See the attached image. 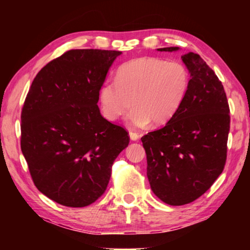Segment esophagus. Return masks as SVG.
<instances>
[{
  "mask_svg": "<svg viewBox=\"0 0 250 250\" xmlns=\"http://www.w3.org/2000/svg\"><path fill=\"white\" fill-rule=\"evenodd\" d=\"M130 139L131 140H133V141H137V140H139V133H137V132H133V131H130Z\"/></svg>",
  "mask_w": 250,
  "mask_h": 250,
  "instance_id": "1",
  "label": "esophagus"
}]
</instances>
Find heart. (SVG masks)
<instances>
[{
    "label": "heart",
    "mask_w": 250,
    "mask_h": 250,
    "mask_svg": "<svg viewBox=\"0 0 250 250\" xmlns=\"http://www.w3.org/2000/svg\"><path fill=\"white\" fill-rule=\"evenodd\" d=\"M188 86V70L181 62L159 57L137 58L120 66L116 82L101 87V108L108 120L117 121L129 112L132 101L131 125L143 128L151 121L163 125L179 112Z\"/></svg>",
    "instance_id": "obj_1"
}]
</instances>
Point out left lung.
Masks as SVG:
<instances>
[{
	"label": "left lung",
	"mask_w": 250,
	"mask_h": 250,
	"mask_svg": "<svg viewBox=\"0 0 250 250\" xmlns=\"http://www.w3.org/2000/svg\"><path fill=\"white\" fill-rule=\"evenodd\" d=\"M182 61L191 74L184 104L163 128L141 138L152 191L173 206L197 200L222 174L230 128L226 92L214 70L195 53Z\"/></svg>",
	"instance_id": "obj_1"
}]
</instances>
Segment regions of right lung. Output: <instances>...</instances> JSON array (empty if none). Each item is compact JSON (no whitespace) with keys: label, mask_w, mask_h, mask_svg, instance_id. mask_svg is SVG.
<instances>
[{"label":"right lung","mask_w":250,"mask_h":250,"mask_svg":"<svg viewBox=\"0 0 250 250\" xmlns=\"http://www.w3.org/2000/svg\"><path fill=\"white\" fill-rule=\"evenodd\" d=\"M120 50L70 49L34 78L21 113V149L39 191L83 207L104 193L128 146L124 126L100 115L99 90Z\"/></svg>","instance_id":"obj_1"}]
</instances>
